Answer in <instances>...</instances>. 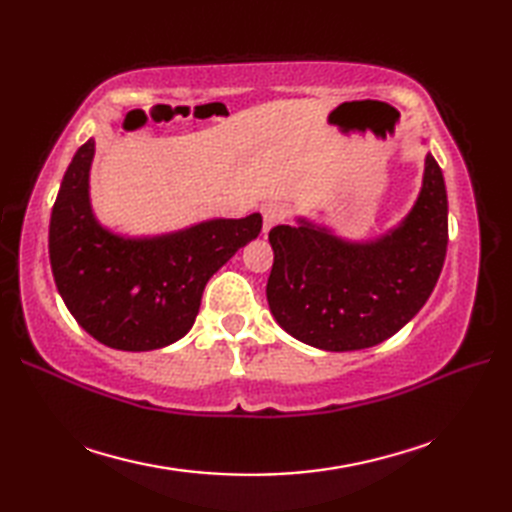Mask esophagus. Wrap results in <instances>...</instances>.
I'll return each mask as SVG.
<instances>
[{"label": "esophagus", "mask_w": 512, "mask_h": 512, "mask_svg": "<svg viewBox=\"0 0 512 512\" xmlns=\"http://www.w3.org/2000/svg\"><path fill=\"white\" fill-rule=\"evenodd\" d=\"M262 215H264V233H268L270 228L286 220L288 209H286V204H281V202H268L262 209Z\"/></svg>", "instance_id": "obj_1"}]
</instances>
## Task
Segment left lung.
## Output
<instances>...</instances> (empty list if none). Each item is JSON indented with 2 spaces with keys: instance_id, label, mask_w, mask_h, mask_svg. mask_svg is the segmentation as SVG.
I'll use <instances>...</instances> for the list:
<instances>
[{
  "instance_id": "8db88e82",
  "label": "left lung",
  "mask_w": 512,
  "mask_h": 512,
  "mask_svg": "<svg viewBox=\"0 0 512 512\" xmlns=\"http://www.w3.org/2000/svg\"><path fill=\"white\" fill-rule=\"evenodd\" d=\"M268 239L275 262L266 297L281 328L328 352L374 347L416 317L438 284L449 244L442 169L427 154L416 204L376 239L350 242L306 217Z\"/></svg>"
}]
</instances>
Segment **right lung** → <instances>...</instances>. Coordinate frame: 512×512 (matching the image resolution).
<instances>
[{
	"label": "right lung",
	"mask_w": 512,
	"mask_h": 512,
	"mask_svg": "<svg viewBox=\"0 0 512 512\" xmlns=\"http://www.w3.org/2000/svg\"><path fill=\"white\" fill-rule=\"evenodd\" d=\"M94 138L76 151L50 215V266L76 323L123 352L160 350L191 330L217 270L262 231V215L206 220L176 233L125 237L90 204Z\"/></svg>",
	"instance_id": "right-lung-1"
}]
</instances>
